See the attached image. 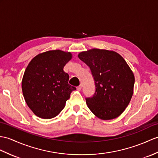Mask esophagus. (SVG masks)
<instances>
[{"instance_id":"esophagus-1","label":"esophagus","mask_w":158,"mask_h":158,"mask_svg":"<svg viewBox=\"0 0 158 158\" xmlns=\"http://www.w3.org/2000/svg\"><path fill=\"white\" fill-rule=\"evenodd\" d=\"M82 89V85H80L79 86H78L77 87V89L78 91H81Z\"/></svg>"}]
</instances>
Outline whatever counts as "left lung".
I'll return each mask as SVG.
<instances>
[{
	"label": "left lung",
	"instance_id": "obj_1",
	"mask_svg": "<svg viewBox=\"0 0 158 158\" xmlns=\"http://www.w3.org/2000/svg\"><path fill=\"white\" fill-rule=\"evenodd\" d=\"M90 68L96 91L86 104L102 120L116 118L129 105L133 94L135 77L124 58L114 51L94 48L79 54Z\"/></svg>",
	"mask_w": 158,
	"mask_h": 158
}]
</instances>
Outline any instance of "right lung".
<instances>
[{
	"label": "right lung",
	"instance_id": "1",
	"mask_svg": "<svg viewBox=\"0 0 158 158\" xmlns=\"http://www.w3.org/2000/svg\"><path fill=\"white\" fill-rule=\"evenodd\" d=\"M72 58L71 52L60 50L38 54L29 62L22 79L25 102L35 114L44 119L56 116L75 87L69 84L63 69Z\"/></svg>",
	"mask_w": 158,
	"mask_h": 158
}]
</instances>
